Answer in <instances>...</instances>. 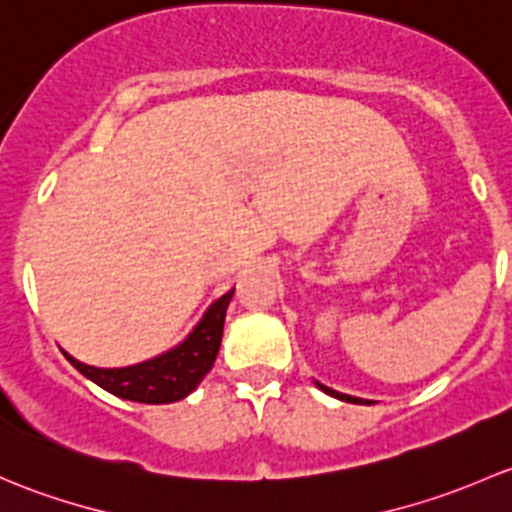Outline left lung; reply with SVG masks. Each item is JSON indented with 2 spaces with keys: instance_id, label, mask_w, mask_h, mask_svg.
<instances>
[{
  "instance_id": "obj_1",
  "label": "left lung",
  "mask_w": 512,
  "mask_h": 512,
  "mask_svg": "<svg viewBox=\"0 0 512 512\" xmlns=\"http://www.w3.org/2000/svg\"><path fill=\"white\" fill-rule=\"evenodd\" d=\"M315 384H318V387H320V389H323V392H325V394H330V397H335V399H342V402H355V404H360V402H362V399H357V397H350V394H342V392H335V389L325 387V384H320V382H315ZM365 404H370V402H367V399H365Z\"/></svg>"
}]
</instances>
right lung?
<instances>
[{
    "instance_id": "right-lung-1",
    "label": "right lung",
    "mask_w": 512,
    "mask_h": 512,
    "mask_svg": "<svg viewBox=\"0 0 512 512\" xmlns=\"http://www.w3.org/2000/svg\"><path fill=\"white\" fill-rule=\"evenodd\" d=\"M231 295H234V288L221 295L219 300H214L212 308L204 313L202 323L192 330V335L182 345L155 357V360L140 362L133 367H120V370H100V367L73 360L68 352H63V355L83 377H88L115 397L142 404L177 402V399H184L189 392H194L204 374L214 367Z\"/></svg>"
}]
</instances>
